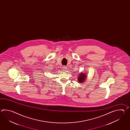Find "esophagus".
Segmentation results:
<instances>
[{
    "instance_id": "esophagus-1",
    "label": "esophagus",
    "mask_w": 130,
    "mask_h": 130,
    "mask_svg": "<svg viewBox=\"0 0 130 130\" xmlns=\"http://www.w3.org/2000/svg\"><path fill=\"white\" fill-rule=\"evenodd\" d=\"M62 68H63V71H64V72H66V71L67 70L66 67H63Z\"/></svg>"
}]
</instances>
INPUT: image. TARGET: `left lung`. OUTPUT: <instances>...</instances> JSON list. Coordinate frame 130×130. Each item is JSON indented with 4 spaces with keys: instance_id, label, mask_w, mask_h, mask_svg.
Returning a JSON list of instances; mask_svg holds the SVG:
<instances>
[{
    "instance_id": "left-lung-1",
    "label": "left lung",
    "mask_w": 130,
    "mask_h": 130,
    "mask_svg": "<svg viewBox=\"0 0 130 130\" xmlns=\"http://www.w3.org/2000/svg\"><path fill=\"white\" fill-rule=\"evenodd\" d=\"M86 73L84 72H81L79 73V75L77 77V80L78 82L79 83H83L86 80V78H87V75Z\"/></svg>"
}]
</instances>
